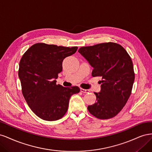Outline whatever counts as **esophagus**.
<instances>
[{
  "mask_svg": "<svg viewBox=\"0 0 152 152\" xmlns=\"http://www.w3.org/2000/svg\"><path fill=\"white\" fill-rule=\"evenodd\" d=\"M80 91L82 92V93H89V90L85 89H83V88H80Z\"/></svg>",
  "mask_w": 152,
  "mask_h": 152,
  "instance_id": "1",
  "label": "esophagus"
}]
</instances>
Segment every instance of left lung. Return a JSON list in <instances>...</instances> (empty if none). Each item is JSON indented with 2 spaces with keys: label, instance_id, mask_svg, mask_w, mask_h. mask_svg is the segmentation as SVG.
<instances>
[{
  "label": "left lung",
  "instance_id": "obj_1",
  "mask_svg": "<svg viewBox=\"0 0 152 152\" xmlns=\"http://www.w3.org/2000/svg\"><path fill=\"white\" fill-rule=\"evenodd\" d=\"M92 67L93 77H102L96 102L87 107L99 119L111 118L120 112L131 94L135 73L132 59L122 45L115 42L82 47L79 50Z\"/></svg>",
  "mask_w": 152,
  "mask_h": 152
}]
</instances>
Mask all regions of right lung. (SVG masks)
Returning a JSON list of instances; mask_svg holds the SVG:
<instances>
[{"label": "right lung", "instance_id": "1", "mask_svg": "<svg viewBox=\"0 0 152 152\" xmlns=\"http://www.w3.org/2000/svg\"><path fill=\"white\" fill-rule=\"evenodd\" d=\"M77 48L37 43L21 58L18 76L22 94L32 112L43 120L62 118L71 96L80 92L79 87H65L54 80L62 71L63 59L74 54Z\"/></svg>", "mask_w": 152, "mask_h": 152}]
</instances>
